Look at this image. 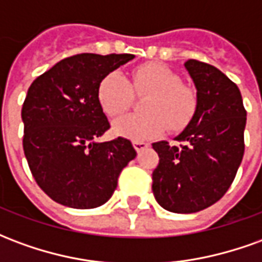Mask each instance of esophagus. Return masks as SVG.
I'll list each match as a JSON object with an SVG mask.
<instances>
[{"label": "esophagus", "instance_id": "34e87169", "mask_svg": "<svg viewBox=\"0 0 262 262\" xmlns=\"http://www.w3.org/2000/svg\"><path fill=\"white\" fill-rule=\"evenodd\" d=\"M150 144L148 143H144V142H133V147H135V150H136L137 153H140L142 150H144V148H147Z\"/></svg>", "mask_w": 262, "mask_h": 262}]
</instances>
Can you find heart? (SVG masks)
<instances>
[{
	"mask_svg": "<svg viewBox=\"0 0 262 262\" xmlns=\"http://www.w3.org/2000/svg\"><path fill=\"white\" fill-rule=\"evenodd\" d=\"M150 94L142 103L144 114L115 120L114 130L135 142L160 136L165 127L178 132L189 125L198 109L196 91L181 84V77L167 66L147 63L137 67L127 81L120 71H111L98 85V101L109 116H119L130 108L133 93Z\"/></svg>",
	"mask_w": 262,
	"mask_h": 262,
	"instance_id": "b5f03b06",
	"label": "heart"
}]
</instances>
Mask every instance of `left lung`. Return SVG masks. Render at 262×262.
Masks as SVG:
<instances>
[{
  "label": "left lung",
  "instance_id": "left-lung-1",
  "mask_svg": "<svg viewBox=\"0 0 262 262\" xmlns=\"http://www.w3.org/2000/svg\"><path fill=\"white\" fill-rule=\"evenodd\" d=\"M185 69L196 86V114L176 137L180 146L153 143L160 157L154 198L174 213L199 212L227 192L242 164L247 120L240 90L227 75L193 59Z\"/></svg>",
  "mask_w": 262,
  "mask_h": 262
}]
</instances>
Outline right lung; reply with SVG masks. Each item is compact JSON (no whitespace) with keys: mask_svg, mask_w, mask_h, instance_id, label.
Instances as JSON below:
<instances>
[{"mask_svg":"<svg viewBox=\"0 0 262 262\" xmlns=\"http://www.w3.org/2000/svg\"><path fill=\"white\" fill-rule=\"evenodd\" d=\"M133 57L75 54L29 86L22 106L24 151L35 181L54 202L74 209L101 206L118 187L120 171L136 157L127 139L95 142L111 127L98 85Z\"/></svg>","mask_w":262,"mask_h":262,"instance_id":"1","label":"right lung"}]
</instances>
